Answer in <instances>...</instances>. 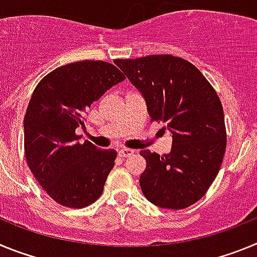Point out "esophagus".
I'll return each mask as SVG.
<instances>
[{"mask_svg": "<svg viewBox=\"0 0 257 257\" xmlns=\"http://www.w3.org/2000/svg\"><path fill=\"white\" fill-rule=\"evenodd\" d=\"M134 154L133 149H128V148H122L118 151V156L122 157V158H126V157H130Z\"/></svg>", "mask_w": 257, "mask_h": 257, "instance_id": "34e87169", "label": "esophagus"}]
</instances>
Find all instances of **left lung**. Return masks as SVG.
<instances>
[{
    "label": "left lung",
    "instance_id": "left-lung-1",
    "mask_svg": "<svg viewBox=\"0 0 257 257\" xmlns=\"http://www.w3.org/2000/svg\"><path fill=\"white\" fill-rule=\"evenodd\" d=\"M144 97L149 117L165 122L172 148L160 156L140 152L147 161L140 188L153 205L189 207L213 183L226 148L221 101L192 63L172 55L114 61Z\"/></svg>",
    "mask_w": 257,
    "mask_h": 257
}]
</instances>
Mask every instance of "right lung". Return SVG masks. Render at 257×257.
<instances>
[{"label":"right lung","instance_id":"right-lung-1","mask_svg":"<svg viewBox=\"0 0 257 257\" xmlns=\"http://www.w3.org/2000/svg\"><path fill=\"white\" fill-rule=\"evenodd\" d=\"M126 77L106 61L83 60L56 68L41 79L24 117V151L40 185L61 206L82 208L101 196L117 152L86 140L85 112Z\"/></svg>","mask_w":257,"mask_h":257}]
</instances>
